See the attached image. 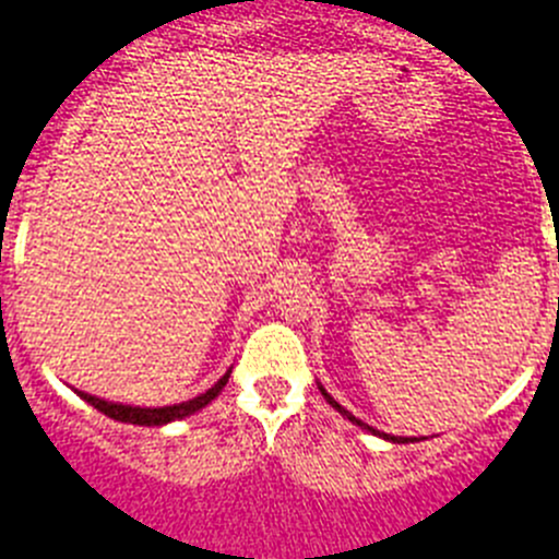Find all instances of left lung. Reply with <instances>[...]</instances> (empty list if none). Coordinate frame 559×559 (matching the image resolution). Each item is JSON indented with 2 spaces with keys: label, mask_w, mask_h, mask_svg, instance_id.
<instances>
[{
  "label": "left lung",
  "mask_w": 559,
  "mask_h": 559,
  "mask_svg": "<svg viewBox=\"0 0 559 559\" xmlns=\"http://www.w3.org/2000/svg\"><path fill=\"white\" fill-rule=\"evenodd\" d=\"M321 393H324V399H326V402H330V404H332V407H335V409H337V413H341V416H346V418H349V421H352V424H357V427L368 429V432H373V435H382V438H385V440H393V443H404V440H407V438H396V435H385V432H377V429H371V427H368V424H362V421H360V418H355V416H352L349 409H343V407H341V404H337V402H335V399H332V396H330V393H326V391H324V388H321Z\"/></svg>",
  "instance_id": "left-lung-1"
}]
</instances>
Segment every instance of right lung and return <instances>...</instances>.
<instances>
[{
	"label": "right lung",
	"mask_w": 559,
	"mask_h": 559,
	"mask_svg": "<svg viewBox=\"0 0 559 559\" xmlns=\"http://www.w3.org/2000/svg\"><path fill=\"white\" fill-rule=\"evenodd\" d=\"M227 380H229V371L224 373L222 380L210 388V391H204L202 396L188 399V402L182 404H171V407H130V404H112V402H105V399L88 396V393H80V396L88 404H94V407L99 409V413H105L107 418H116V421H124V424H138V427H160V424L191 416V413L202 409L204 404L213 402V399L222 393V388L227 385Z\"/></svg>",
	"instance_id": "1"
}]
</instances>
